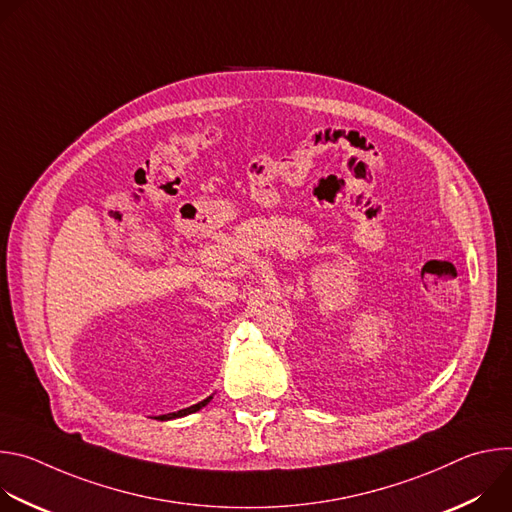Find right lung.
Here are the masks:
<instances>
[{
    "instance_id": "add662e5",
    "label": "right lung",
    "mask_w": 512,
    "mask_h": 512,
    "mask_svg": "<svg viewBox=\"0 0 512 512\" xmlns=\"http://www.w3.org/2000/svg\"><path fill=\"white\" fill-rule=\"evenodd\" d=\"M212 399V395L210 397H206L204 401H200V403H196V405H192V407H188V409H182V411H176V413H168V415H158V417H154V419H160V421H164V419H174V417H182V415H188V413H194V411H200L208 401Z\"/></svg>"
}]
</instances>
